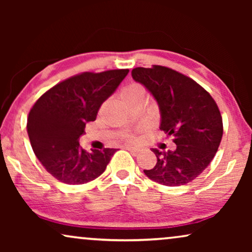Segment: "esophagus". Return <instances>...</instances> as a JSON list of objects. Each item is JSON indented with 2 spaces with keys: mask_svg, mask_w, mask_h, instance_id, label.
<instances>
[{
  "mask_svg": "<svg viewBox=\"0 0 252 252\" xmlns=\"http://www.w3.org/2000/svg\"><path fill=\"white\" fill-rule=\"evenodd\" d=\"M125 149L128 150V151H132V153H139V151H140V148L132 147V146H125Z\"/></svg>",
  "mask_w": 252,
  "mask_h": 252,
  "instance_id": "34e87169",
  "label": "esophagus"
}]
</instances>
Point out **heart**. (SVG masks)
Returning a JSON list of instances; mask_svg holds the SVG:
<instances>
[{
    "mask_svg": "<svg viewBox=\"0 0 252 252\" xmlns=\"http://www.w3.org/2000/svg\"><path fill=\"white\" fill-rule=\"evenodd\" d=\"M122 98L125 101L126 103H128L133 99H139L143 97V89L140 85L137 84H130L128 86H126L125 88L123 89L122 93Z\"/></svg>",
    "mask_w": 252,
    "mask_h": 252,
    "instance_id": "obj_1",
    "label": "heart"
}]
</instances>
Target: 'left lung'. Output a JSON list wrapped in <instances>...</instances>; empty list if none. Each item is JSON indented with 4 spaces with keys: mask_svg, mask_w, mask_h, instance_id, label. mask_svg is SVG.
Returning a JSON list of instances; mask_svg holds the SVG:
<instances>
[{
    "mask_svg": "<svg viewBox=\"0 0 252 252\" xmlns=\"http://www.w3.org/2000/svg\"><path fill=\"white\" fill-rule=\"evenodd\" d=\"M132 77L156 99L159 128L174 136L175 149H153L157 163L143 170L148 178L170 187L187 185L198 177L215 157L222 137V118L212 96L192 79L154 65L133 68Z\"/></svg>",
    "mask_w": 252,
    "mask_h": 252,
    "instance_id": "left-lung-1",
    "label": "left lung"
}]
</instances>
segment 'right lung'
<instances>
[{
	"label": "right lung",
	"mask_w": 252,
	"mask_h": 252,
	"mask_svg": "<svg viewBox=\"0 0 252 252\" xmlns=\"http://www.w3.org/2000/svg\"><path fill=\"white\" fill-rule=\"evenodd\" d=\"M129 70L74 75L44 93L31 109L27 134L37 159L58 181L82 185L105 171L116 149L79 146L86 124L94 122L99 106L118 88Z\"/></svg>",
	"instance_id": "add662e5"
}]
</instances>
